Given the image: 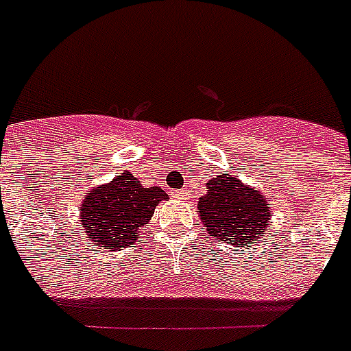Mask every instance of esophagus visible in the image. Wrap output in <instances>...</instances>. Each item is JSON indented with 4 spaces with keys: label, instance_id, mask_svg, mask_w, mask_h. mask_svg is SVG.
<instances>
[{
    "label": "esophagus",
    "instance_id": "1",
    "mask_svg": "<svg viewBox=\"0 0 351 351\" xmlns=\"http://www.w3.org/2000/svg\"><path fill=\"white\" fill-rule=\"evenodd\" d=\"M187 189H182V191H175V197H178V198H186L187 197Z\"/></svg>",
    "mask_w": 351,
    "mask_h": 351
}]
</instances>
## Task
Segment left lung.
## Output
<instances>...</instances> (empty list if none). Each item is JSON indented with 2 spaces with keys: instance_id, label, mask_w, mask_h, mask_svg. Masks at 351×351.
I'll use <instances>...</instances> for the list:
<instances>
[{
  "instance_id": "8db88e82",
  "label": "left lung",
  "mask_w": 351,
  "mask_h": 351,
  "mask_svg": "<svg viewBox=\"0 0 351 351\" xmlns=\"http://www.w3.org/2000/svg\"><path fill=\"white\" fill-rule=\"evenodd\" d=\"M267 206L261 191L231 175H219L208 182V193L198 200V213L211 237L240 247L266 233Z\"/></svg>"
}]
</instances>
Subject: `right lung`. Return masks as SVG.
Wrapping results in <instances>:
<instances>
[{"label":"right lung","mask_w":351,"mask_h":351,"mask_svg":"<svg viewBox=\"0 0 351 351\" xmlns=\"http://www.w3.org/2000/svg\"><path fill=\"white\" fill-rule=\"evenodd\" d=\"M164 189L143 187L129 173L85 195L82 204V224L87 239L100 247L120 250L138 239V230L147 224L154 208L165 200Z\"/></svg>","instance_id":"obj_1"}]
</instances>
